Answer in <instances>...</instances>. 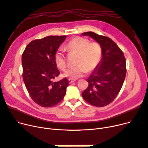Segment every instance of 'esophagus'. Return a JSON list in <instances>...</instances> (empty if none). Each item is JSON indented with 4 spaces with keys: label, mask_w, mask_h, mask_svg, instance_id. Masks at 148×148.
Listing matches in <instances>:
<instances>
[{
    "label": "esophagus",
    "mask_w": 148,
    "mask_h": 148,
    "mask_svg": "<svg viewBox=\"0 0 148 148\" xmlns=\"http://www.w3.org/2000/svg\"><path fill=\"white\" fill-rule=\"evenodd\" d=\"M75 81V80H72V79H68V82H69V83H72L73 82H74Z\"/></svg>",
    "instance_id": "esophagus-1"
}]
</instances>
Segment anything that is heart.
<instances>
[{
  "label": "heart",
  "mask_w": 148,
  "mask_h": 148,
  "mask_svg": "<svg viewBox=\"0 0 148 148\" xmlns=\"http://www.w3.org/2000/svg\"><path fill=\"white\" fill-rule=\"evenodd\" d=\"M66 48L79 54L77 65L71 68L64 73L63 76L71 79H76L84 75L88 71L94 70L100 64L102 57V51L97 42H90L88 38L75 37L66 45ZM56 66L61 70L66 67L65 57L63 51H57L54 56Z\"/></svg>",
  "instance_id": "b5f03b06"
}]
</instances>
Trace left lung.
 Returning <instances> with one entry per match:
<instances>
[{"label":"left lung","mask_w":148,"mask_h":148,"mask_svg":"<svg viewBox=\"0 0 148 148\" xmlns=\"http://www.w3.org/2000/svg\"><path fill=\"white\" fill-rule=\"evenodd\" d=\"M82 35L94 38L102 51L101 62L87 79L89 86L82 97L89 104L103 107L115 99L123 86L126 73L125 57L110 38L91 31Z\"/></svg>","instance_id":"1"}]
</instances>
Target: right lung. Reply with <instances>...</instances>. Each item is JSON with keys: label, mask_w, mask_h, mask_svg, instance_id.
Returning a JSON list of instances; mask_svg holds the SVG:
<instances>
[{"label": "right lung", "mask_w": 148, "mask_h": 148, "mask_svg": "<svg viewBox=\"0 0 148 148\" xmlns=\"http://www.w3.org/2000/svg\"><path fill=\"white\" fill-rule=\"evenodd\" d=\"M66 37V36H49L33 40L22 54L24 83L32 100L40 106H55L66 94L69 86L66 78L53 82L60 74L54 56Z\"/></svg>", "instance_id": "obj_1"}]
</instances>
